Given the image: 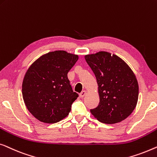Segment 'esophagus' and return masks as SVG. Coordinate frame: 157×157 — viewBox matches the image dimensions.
I'll list each match as a JSON object with an SVG mask.
<instances>
[{"instance_id": "1", "label": "esophagus", "mask_w": 157, "mask_h": 157, "mask_svg": "<svg viewBox=\"0 0 157 157\" xmlns=\"http://www.w3.org/2000/svg\"><path fill=\"white\" fill-rule=\"evenodd\" d=\"M86 93H87V92H86L85 90H83V91L80 94H79V97H80V98H84V97H85V95L86 94Z\"/></svg>"}]
</instances>
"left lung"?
<instances>
[{"mask_svg":"<svg viewBox=\"0 0 157 157\" xmlns=\"http://www.w3.org/2000/svg\"><path fill=\"white\" fill-rule=\"evenodd\" d=\"M85 60L98 85L100 103L90 112L105 124H115L128 117L138 101L139 85L129 65L120 57L100 51L87 55Z\"/></svg>","mask_w":157,"mask_h":157,"instance_id":"obj_1","label":"left lung"}]
</instances>
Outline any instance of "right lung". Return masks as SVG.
<instances>
[{
	"label": "right lung",
	"mask_w": 157,
	"mask_h": 157,
	"mask_svg": "<svg viewBox=\"0 0 157 157\" xmlns=\"http://www.w3.org/2000/svg\"><path fill=\"white\" fill-rule=\"evenodd\" d=\"M78 55L56 50L36 59L24 76L22 94L25 105L37 120L56 123L66 117L78 94L73 92L67 73Z\"/></svg>",
	"instance_id": "obj_1"
}]
</instances>
